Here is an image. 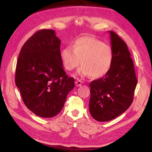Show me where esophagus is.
<instances>
[{"mask_svg": "<svg viewBox=\"0 0 152 152\" xmlns=\"http://www.w3.org/2000/svg\"><path fill=\"white\" fill-rule=\"evenodd\" d=\"M82 82L81 80H77L75 81V85L77 87L80 86L82 85Z\"/></svg>", "mask_w": 152, "mask_h": 152, "instance_id": "1", "label": "esophagus"}]
</instances>
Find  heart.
Listing matches in <instances>:
<instances>
[{
  "label": "heart",
  "instance_id": "1",
  "mask_svg": "<svg viewBox=\"0 0 152 152\" xmlns=\"http://www.w3.org/2000/svg\"><path fill=\"white\" fill-rule=\"evenodd\" d=\"M61 58L68 71L73 70L80 64L77 73L82 77L98 79L105 75L112 67L113 54L112 48L93 37L83 36L61 51Z\"/></svg>",
  "mask_w": 152,
  "mask_h": 152
}]
</instances>
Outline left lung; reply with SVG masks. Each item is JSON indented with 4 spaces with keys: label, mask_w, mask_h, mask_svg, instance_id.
Here are the masks:
<instances>
[{
    "label": "left lung",
    "mask_w": 152,
    "mask_h": 152,
    "mask_svg": "<svg viewBox=\"0 0 152 152\" xmlns=\"http://www.w3.org/2000/svg\"><path fill=\"white\" fill-rule=\"evenodd\" d=\"M113 54L108 73L92 81L89 111L99 122L113 120L129 108L137 84L133 61L127 44L113 31H110Z\"/></svg>",
    "instance_id": "8db88e82"
}]
</instances>
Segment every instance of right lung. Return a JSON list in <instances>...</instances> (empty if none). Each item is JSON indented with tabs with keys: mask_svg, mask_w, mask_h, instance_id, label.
I'll return each mask as SVG.
<instances>
[{
	"mask_svg": "<svg viewBox=\"0 0 152 152\" xmlns=\"http://www.w3.org/2000/svg\"><path fill=\"white\" fill-rule=\"evenodd\" d=\"M60 45L55 31L41 30L25 43L18 59L16 85L26 107L40 117L57 115L74 88V79L63 66Z\"/></svg>",
	"mask_w": 152,
	"mask_h": 152,
	"instance_id": "right-lung-1",
	"label": "right lung"
}]
</instances>
